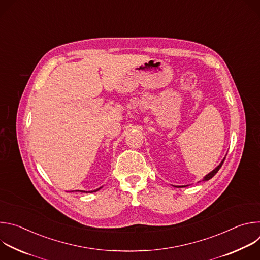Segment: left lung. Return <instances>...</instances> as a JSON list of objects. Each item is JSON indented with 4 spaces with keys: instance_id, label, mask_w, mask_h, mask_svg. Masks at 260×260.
<instances>
[{
    "instance_id": "left-lung-1",
    "label": "left lung",
    "mask_w": 260,
    "mask_h": 260,
    "mask_svg": "<svg viewBox=\"0 0 260 260\" xmlns=\"http://www.w3.org/2000/svg\"><path fill=\"white\" fill-rule=\"evenodd\" d=\"M224 159H225V158H224ZM224 159L221 161V164H220V165H219V166H218V167H217L215 170H213L211 173H209V174H208V175L205 177V179H204V180H210L211 178H213V177L215 176V174H216V173L219 171V169L222 167V165H223V162H224ZM179 187H180V186H179Z\"/></svg>"
}]
</instances>
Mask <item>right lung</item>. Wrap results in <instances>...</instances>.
<instances>
[{
    "label": "right lung",
    "instance_id": "add662e5",
    "mask_svg": "<svg viewBox=\"0 0 260 260\" xmlns=\"http://www.w3.org/2000/svg\"><path fill=\"white\" fill-rule=\"evenodd\" d=\"M100 189H101V188H99V189H96V190H93V192H94V191H98V190H100ZM82 192H86V191H82ZM91 192H92V191H91Z\"/></svg>",
    "mask_w": 260,
    "mask_h": 260
}]
</instances>
